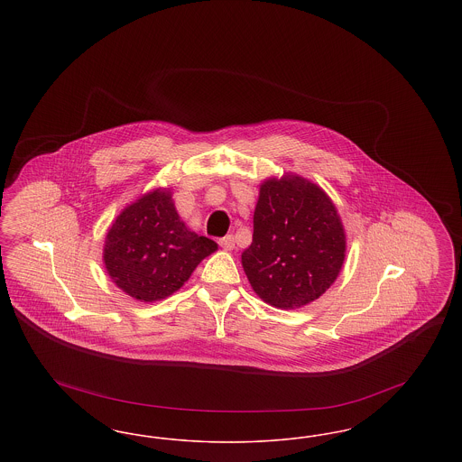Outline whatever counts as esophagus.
<instances>
[{
    "mask_svg": "<svg viewBox=\"0 0 462 462\" xmlns=\"http://www.w3.org/2000/svg\"><path fill=\"white\" fill-rule=\"evenodd\" d=\"M218 244H220L223 249H226V251H232V249L236 247L234 236H225V237H221L220 241H218Z\"/></svg>",
    "mask_w": 462,
    "mask_h": 462,
    "instance_id": "34e87169",
    "label": "esophagus"
}]
</instances>
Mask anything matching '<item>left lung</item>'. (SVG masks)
I'll list each match as a JSON object with an SVG mask.
<instances>
[{
	"mask_svg": "<svg viewBox=\"0 0 462 462\" xmlns=\"http://www.w3.org/2000/svg\"><path fill=\"white\" fill-rule=\"evenodd\" d=\"M346 251L337 211L322 189L301 176L266 180L242 253L254 292L272 307L300 308L336 281Z\"/></svg>",
	"mask_w": 462,
	"mask_h": 462,
	"instance_id": "8db88e82",
	"label": "left lung"
}]
</instances>
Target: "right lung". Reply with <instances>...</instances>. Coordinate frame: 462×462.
Wrapping results in <instances>:
<instances>
[{
	"mask_svg": "<svg viewBox=\"0 0 462 462\" xmlns=\"http://www.w3.org/2000/svg\"><path fill=\"white\" fill-rule=\"evenodd\" d=\"M217 242L190 232L171 194L157 189L128 206L110 226L104 262L116 286L140 301L173 294Z\"/></svg>",
	"mask_w": 462,
	"mask_h": 462,
	"instance_id": "right-lung-1",
	"label": "right lung"
}]
</instances>
